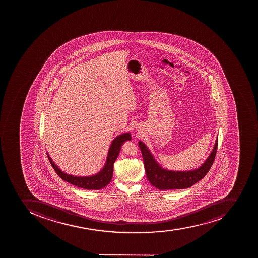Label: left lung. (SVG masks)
<instances>
[{
    "label": "left lung",
    "mask_w": 258,
    "mask_h": 258,
    "mask_svg": "<svg viewBox=\"0 0 258 258\" xmlns=\"http://www.w3.org/2000/svg\"><path fill=\"white\" fill-rule=\"evenodd\" d=\"M139 146L142 152L147 177L153 186L160 190L187 189L202 180L209 172L217 152L218 136L215 146L205 162L199 168L189 171L168 170L162 168L142 141H139Z\"/></svg>",
    "instance_id": "8db88e82"
}]
</instances>
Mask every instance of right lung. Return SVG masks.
Masks as SVG:
<instances>
[{"label": "right lung", "mask_w": 258, "mask_h": 258, "mask_svg": "<svg viewBox=\"0 0 258 258\" xmlns=\"http://www.w3.org/2000/svg\"><path fill=\"white\" fill-rule=\"evenodd\" d=\"M132 140L130 132H125L123 134L119 135L114 139L110 144V148L108 150L107 157H106V163L98 173L92 175V176H85V177H79V176H73V175L68 174L61 170L59 167L51 160V156L47 153L49 160L52 165L53 168L55 169L57 174L63 179V181L70 183L72 185L80 187L85 189H100L110 182L112 177H113V170H114V163L119 154L120 150L124 142L127 140Z\"/></svg>", "instance_id": "add662e5"}]
</instances>
